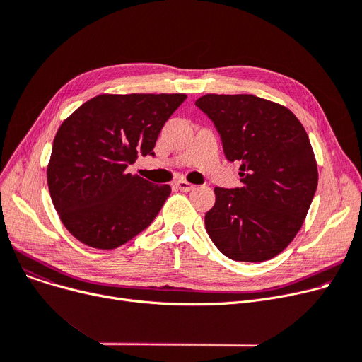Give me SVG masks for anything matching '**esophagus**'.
<instances>
[{
  "mask_svg": "<svg viewBox=\"0 0 362 362\" xmlns=\"http://www.w3.org/2000/svg\"><path fill=\"white\" fill-rule=\"evenodd\" d=\"M175 185H176L179 191H183V192H189V191H192V189H195V185L189 183L186 180H177Z\"/></svg>",
  "mask_w": 362,
  "mask_h": 362,
  "instance_id": "1",
  "label": "esophagus"
}]
</instances>
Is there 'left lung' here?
Listing matches in <instances>:
<instances>
[{
    "label": "left lung",
    "mask_w": 362,
    "mask_h": 362,
    "mask_svg": "<svg viewBox=\"0 0 362 362\" xmlns=\"http://www.w3.org/2000/svg\"><path fill=\"white\" fill-rule=\"evenodd\" d=\"M195 105L214 123L226 158L240 164V187H214L206 232L227 258L267 261L296 236L315 194L307 132L291 110L255 95L208 93Z\"/></svg>",
    "instance_id": "obj_1"
}]
</instances>
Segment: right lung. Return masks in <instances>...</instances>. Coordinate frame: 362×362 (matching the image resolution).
<instances>
[{
    "mask_svg": "<svg viewBox=\"0 0 362 362\" xmlns=\"http://www.w3.org/2000/svg\"><path fill=\"white\" fill-rule=\"evenodd\" d=\"M185 93L98 95L63 122L54 138L47 179L66 229L97 250H114L154 221L168 185L126 173L154 146Z\"/></svg>",
    "mask_w": 362,
    "mask_h": 362,
    "instance_id": "1",
    "label": "right lung"
}]
</instances>
